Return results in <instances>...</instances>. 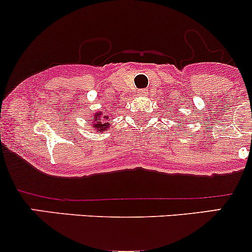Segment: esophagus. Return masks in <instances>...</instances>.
I'll list each match as a JSON object with an SVG mask.
<instances>
[{"instance_id": "esophagus-1", "label": "esophagus", "mask_w": 252, "mask_h": 252, "mask_svg": "<svg viewBox=\"0 0 252 252\" xmlns=\"http://www.w3.org/2000/svg\"><path fill=\"white\" fill-rule=\"evenodd\" d=\"M147 90L146 89H141V90H139V93H138V95L139 96H147Z\"/></svg>"}]
</instances>
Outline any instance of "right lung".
Here are the masks:
<instances>
[{
    "instance_id": "1",
    "label": "right lung",
    "mask_w": 252,
    "mask_h": 252,
    "mask_svg": "<svg viewBox=\"0 0 252 252\" xmlns=\"http://www.w3.org/2000/svg\"><path fill=\"white\" fill-rule=\"evenodd\" d=\"M91 119H93V124H91V128L94 129L97 133H102V131L107 130L108 128H111L110 123H107L108 116H105L103 112H96L95 114L91 116Z\"/></svg>"
}]
</instances>
